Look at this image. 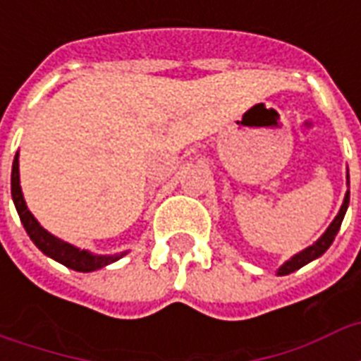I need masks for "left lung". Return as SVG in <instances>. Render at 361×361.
<instances>
[{
    "label": "left lung",
    "instance_id": "obj_1",
    "mask_svg": "<svg viewBox=\"0 0 361 361\" xmlns=\"http://www.w3.org/2000/svg\"><path fill=\"white\" fill-rule=\"evenodd\" d=\"M348 203H350V191H346V197H344V203H342L341 207V212L336 214V219L333 220V224L326 228V232L321 238H319L317 242L313 243V245H310L307 250H303L302 253H298V255H294V257L290 259V261H286L284 265L280 267L279 274H290V272L298 271V269H302L303 265H307V263H311L313 259L321 257L323 253H325L329 247H331V243L334 242V235L338 234V230H341V224H342V219H344V214H346V209H348Z\"/></svg>",
    "mask_w": 361,
    "mask_h": 361
}]
</instances>
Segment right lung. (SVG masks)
<instances>
[{
	"mask_svg": "<svg viewBox=\"0 0 361 361\" xmlns=\"http://www.w3.org/2000/svg\"><path fill=\"white\" fill-rule=\"evenodd\" d=\"M11 195L13 201H15V207H17V212H19L20 222L27 230V234L30 235V240L35 242V245L38 250L46 253L48 257L56 259L61 265L69 267L73 271L79 272H90L100 269V267L108 265V263H114L116 257H98V255H90L89 251H81L69 245V243L61 242L56 235H51L50 232H46L38 220L30 214V211L27 209V203L23 199V191H20L19 185V152L15 154V160H13V172H11Z\"/></svg>",
	"mask_w": 361,
	"mask_h": 361,
	"instance_id": "right-lung-1",
	"label": "right lung"
}]
</instances>
